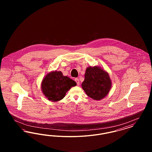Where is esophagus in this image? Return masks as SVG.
<instances>
[{
  "label": "esophagus",
  "instance_id": "34e87169",
  "mask_svg": "<svg viewBox=\"0 0 152 152\" xmlns=\"http://www.w3.org/2000/svg\"><path fill=\"white\" fill-rule=\"evenodd\" d=\"M75 81H76V83H77V86H79V85H80L79 79H77V78H76V79H75Z\"/></svg>",
  "mask_w": 152,
  "mask_h": 152
}]
</instances>
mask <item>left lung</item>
<instances>
[{"label":"left lung","instance_id":"left-lung-1","mask_svg":"<svg viewBox=\"0 0 152 152\" xmlns=\"http://www.w3.org/2000/svg\"><path fill=\"white\" fill-rule=\"evenodd\" d=\"M81 87L86 94L94 100H101L108 94L112 81L108 73L99 66L87 67Z\"/></svg>","mask_w":152,"mask_h":152}]
</instances>
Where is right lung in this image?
I'll use <instances>...</instances> for the list:
<instances>
[{
  "mask_svg": "<svg viewBox=\"0 0 152 152\" xmlns=\"http://www.w3.org/2000/svg\"><path fill=\"white\" fill-rule=\"evenodd\" d=\"M77 85L76 83L61 71H51L42 81L41 89L44 95L50 101L57 102L65 97L66 93Z\"/></svg>",
  "mask_w": 152,
  "mask_h": 152,
  "instance_id": "add662e5",
  "label": "right lung"
}]
</instances>
